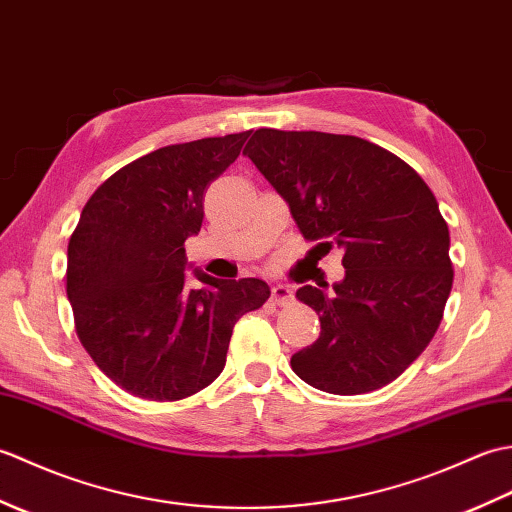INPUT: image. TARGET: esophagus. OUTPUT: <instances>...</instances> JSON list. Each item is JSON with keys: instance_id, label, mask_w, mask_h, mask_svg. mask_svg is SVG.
Listing matches in <instances>:
<instances>
[{"instance_id": "1", "label": "esophagus", "mask_w": 512, "mask_h": 512, "mask_svg": "<svg viewBox=\"0 0 512 512\" xmlns=\"http://www.w3.org/2000/svg\"><path fill=\"white\" fill-rule=\"evenodd\" d=\"M270 299H273L277 306H288V303L292 301V290L284 284H277V286H273V290H270Z\"/></svg>"}]
</instances>
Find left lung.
Here are the masks:
<instances>
[{
	"instance_id": "8db88e82",
	"label": "left lung",
	"mask_w": 512,
	"mask_h": 512,
	"mask_svg": "<svg viewBox=\"0 0 512 512\" xmlns=\"http://www.w3.org/2000/svg\"><path fill=\"white\" fill-rule=\"evenodd\" d=\"M244 156L303 237L343 248V281L297 290L321 334L290 358L292 372L339 396L396 380L433 339L453 286L436 195L405 160L358 136L257 129Z\"/></svg>"
}]
</instances>
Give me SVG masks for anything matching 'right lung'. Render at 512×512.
Returning a JSON list of instances; mask_svg holds the SVG:
<instances>
[{"label":"right lung","instance_id":"obj_1","mask_svg":"<svg viewBox=\"0 0 512 512\" xmlns=\"http://www.w3.org/2000/svg\"><path fill=\"white\" fill-rule=\"evenodd\" d=\"M250 132L169 145L129 162L83 206L68 244V299L92 361L145 400L198 394L220 376L237 319L262 308L266 281L187 284L184 242L198 235L204 193Z\"/></svg>","mask_w":512,"mask_h":512}]
</instances>
